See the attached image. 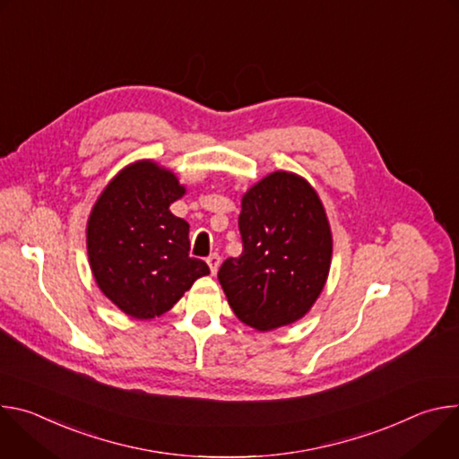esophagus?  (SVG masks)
Masks as SVG:
<instances>
[{
  "label": "esophagus",
  "mask_w": 459,
  "mask_h": 459,
  "mask_svg": "<svg viewBox=\"0 0 459 459\" xmlns=\"http://www.w3.org/2000/svg\"><path fill=\"white\" fill-rule=\"evenodd\" d=\"M207 265L211 267V273H212V274L218 273V267H220V254H218V252H212V254L207 257Z\"/></svg>",
  "instance_id": "esophagus-1"
}]
</instances>
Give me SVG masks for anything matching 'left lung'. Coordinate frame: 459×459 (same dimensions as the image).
<instances>
[{
  "mask_svg": "<svg viewBox=\"0 0 459 459\" xmlns=\"http://www.w3.org/2000/svg\"><path fill=\"white\" fill-rule=\"evenodd\" d=\"M238 225L243 252L218 271L234 314L257 331L303 317L323 290L333 255L314 188L296 174L274 172L243 195Z\"/></svg>",
  "mask_w": 459,
  "mask_h": 459,
  "instance_id": "obj_1",
  "label": "left lung"
}]
</instances>
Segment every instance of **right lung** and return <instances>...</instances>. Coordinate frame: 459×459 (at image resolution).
<instances>
[{"instance_id": "1", "label": "right lung", "mask_w": 459, "mask_h": 459, "mask_svg": "<svg viewBox=\"0 0 459 459\" xmlns=\"http://www.w3.org/2000/svg\"><path fill=\"white\" fill-rule=\"evenodd\" d=\"M183 194L172 172L140 161L119 172L92 209L87 227L92 274L128 316H161L211 273L204 259L188 255V223L169 211Z\"/></svg>"}]
</instances>
